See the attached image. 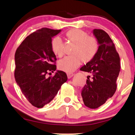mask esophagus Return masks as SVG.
Here are the masks:
<instances>
[{"label": "esophagus", "mask_w": 135, "mask_h": 135, "mask_svg": "<svg viewBox=\"0 0 135 135\" xmlns=\"http://www.w3.org/2000/svg\"><path fill=\"white\" fill-rule=\"evenodd\" d=\"M67 76H68V78H69V79H70L71 78H72L73 76H74V73H67Z\"/></svg>", "instance_id": "34e87169"}]
</instances>
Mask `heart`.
<instances>
[{
    "mask_svg": "<svg viewBox=\"0 0 135 135\" xmlns=\"http://www.w3.org/2000/svg\"><path fill=\"white\" fill-rule=\"evenodd\" d=\"M66 34L68 39L74 43L71 51L72 54L60 60L58 68L65 72L71 73L80 66L82 61L88 62L94 59L99 49V43L95 37L88 36L87 32L81 29H71ZM51 48L53 52L59 57L64 55V45L62 39L58 36L52 39Z\"/></svg>",
    "mask_w": 135,
    "mask_h": 135,
    "instance_id": "obj_1",
    "label": "heart"
}]
</instances>
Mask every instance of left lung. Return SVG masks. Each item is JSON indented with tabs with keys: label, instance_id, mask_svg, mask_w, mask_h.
Listing matches in <instances>:
<instances>
[{
	"label": "left lung",
	"instance_id": "8db88e82",
	"mask_svg": "<svg viewBox=\"0 0 135 135\" xmlns=\"http://www.w3.org/2000/svg\"><path fill=\"white\" fill-rule=\"evenodd\" d=\"M93 34L99 43L98 51L94 59L80 70L90 74L81 92L83 102L87 107L96 109L115 93L120 59L113 42L105 31L95 29Z\"/></svg>",
	"mask_w": 135,
	"mask_h": 135
}]
</instances>
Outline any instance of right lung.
Here are the masks:
<instances>
[{
  "label": "right lung",
  "instance_id": "right-lung-1",
  "mask_svg": "<svg viewBox=\"0 0 135 135\" xmlns=\"http://www.w3.org/2000/svg\"><path fill=\"white\" fill-rule=\"evenodd\" d=\"M61 30L42 28L25 39L15 54L14 77L29 102L41 108L54 99L62 84L66 73L57 71L54 76L47 74L56 70V59L51 48L52 37Z\"/></svg>",
  "mask_w": 135,
  "mask_h": 135
}]
</instances>
